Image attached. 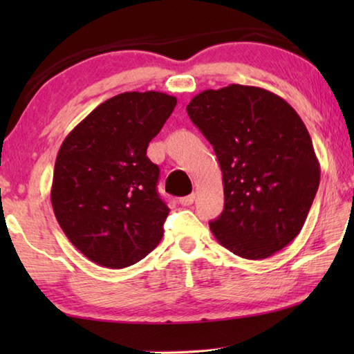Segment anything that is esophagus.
<instances>
[{"label": "esophagus", "instance_id": "1", "mask_svg": "<svg viewBox=\"0 0 354 354\" xmlns=\"http://www.w3.org/2000/svg\"><path fill=\"white\" fill-rule=\"evenodd\" d=\"M194 201H195V195L190 194L187 196H183V198H179V205H181V206H190V205H194Z\"/></svg>", "mask_w": 354, "mask_h": 354}]
</instances>
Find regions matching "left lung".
<instances>
[{"instance_id": "left-lung-1", "label": "left lung", "mask_w": 354, "mask_h": 354, "mask_svg": "<svg viewBox=\"0 0 354 354\" xmlns=\"http://www.w3.org/2000/svg\"><path fill=\"white\" fill-rule=\"evenodd\" d=\"M223 173L225 209L209 223L243 259H266L295 239L320 183L313 140L295 109L254 86L205 91L187 104Z\"/></svg>"}]
</instances>
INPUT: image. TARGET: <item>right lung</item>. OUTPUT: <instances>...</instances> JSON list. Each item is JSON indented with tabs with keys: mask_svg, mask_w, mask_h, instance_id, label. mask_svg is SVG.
<instances>
[{
	"mask_svg": "<svg viewBox=\"0 0 354 354\" xmlns=\"http://www.w3.org/2000/svg\"><path fill=\"white\" fill-rule=\"evenodd\" d=\"M176 98L124 92L88 113L59 149L51 205L65 236L107 268L143 259L164 236L170 209L156 190L159 167L147 156Z\"/></svg>",
	"mask_w": 354,
	"mask_h": 354,
	"instance_id": "add662e5",
	"label": "right lung"
}]
</instances>
